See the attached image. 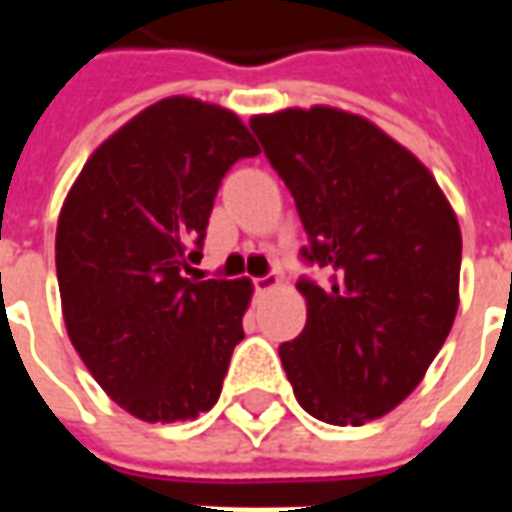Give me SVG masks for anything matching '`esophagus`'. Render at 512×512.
Wrapping results in <instances>:
<instances>
[{"mask_svg":"<svg viewBox=\"0 0 512 512\" xmlns=\"http://www.w3.org/2000/svg\"><path fill=\"white\" fill-rule=\"evenodd\" d=\"M277 285H279L277 274H266V277H257L255 279V290H257V293H266V290L277 288Z\"/></svg>","mask_w":512,"mask_h":512,"instance_id":"1","label":"esophagus"}]
</instances>
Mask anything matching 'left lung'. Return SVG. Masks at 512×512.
<instances>
[{
  "label": "left lung",
  "mask_w": 512,
  "mask_h": 512,
  "mask_svg": "<svg viewBox=\"0 0 512 512\" xmlns=\"http://www.w3.org/2000/svg\"><path fill=\"white\" fill-rule=\"evenodd\" d=\"M296 200L307 263L304 332L279 345L301 408L365 425L422 381L458 312L461 227L425 164L378 126L332 106L249 120Z\"/></svg>",
  "instance_id": "1"
}]
</instances>
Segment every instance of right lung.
Listing matches in <instances>:
<instances>
[{
    "label": "right lung",
    "instance_id": "obj_1",
    "mask_svg": "<svg viewBox=\"0 0 512 512\" xmlns=\"http://www.w3.org/2000/svg\"><path fill=\"white\" fill-rule=\"evenodd\" d=\"M260 147L230 109L147 106L87 158L57 222L68 337L106 395L145 422L200 417L244 340L249 279L189 277L216 191Z\"/></svg>",
    "mask_w": 512,
    "mask_h": 512
}]
</instances>
